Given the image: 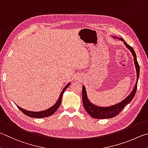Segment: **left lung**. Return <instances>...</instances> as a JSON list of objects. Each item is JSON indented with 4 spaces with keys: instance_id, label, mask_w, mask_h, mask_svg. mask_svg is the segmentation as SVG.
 <instances>
[{
    "instance_id": "left-lung-1",
    "label": "left lung",
    "mask_w": 148,
    "mask_h": 148,
    "mask_svg": "<svg viewBox=\"0 0 148 148\" xmlns=\"http://www.w3.org/2000/svg\"><path fill=\"white\" fill-rule=\"evenodd\" d=\"M114 38H118L116 36H112ZM120 40L123 41L124 42L125 45L127 47V48L130 50L132 54H133V59L134 65H135L136 67V84L134 85V87L133 90V91L129 94L127 97L125 99L123 100L120 103L116 104L114 105L110 106V107H98V106L95 105L90 101L87 96L86 94V90L85 87L82 86V103H83V106L84 107L85 110L89 114L90 116H92V118H96V119H108V118H112L115 117L116 116H117L119 113H120L121 110H122L126 105H127L129 103H130L132 100H133V97H134L135 93L136 91V88H137V83H138V80L139 78V74H140V66L139 64L137 62L136 53L134 52L133 48L129 45L123 39L120 38Z\"/></svg>"
}]
</instances>
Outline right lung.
Instances as JSON below:
<instances>
[{"label":"right lung","mask_w":148,"mask_h":148,"mask_svg":"<svg viewBox=\"0 0 148 148\" xmlns=\"http://www.w3.org/2000/svg\"><path fill=\"white\" fill-rule=\"evenodd\" d=\"M70 85V82H69L66 86L64 87V88L62 90V92L60 95L59 98L57 101L56 102L55 104H54L53 107H51V108H49V109L45 110L43 111H40V112H32V111H28L27 110L23 109V108L19 107V106L17 105V107L18 108L25 114V115H27L29 117L31 118H45V117H48V116H50L51 115H53V114L56 112V111L58 110V107L60 106L61 105V102H62V95H63L64 92H65L68 86Z\"/></svg>","instance_id":"obj_1"}]
</instances>
